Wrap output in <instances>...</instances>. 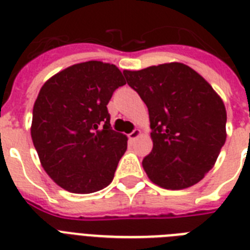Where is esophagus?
<instances>
[{
  "mask_svg": "<svg viewBox=\"0 0 250 250\" xmlns=\"http://www.w3.org/2000/svg\"><path fill=\"white\" fill-rule=\"evenodd\" d=\"M140 135H141V131H140V129H133L132 132H131V133H129V135H128V139H129V140H131V141H133V140H136L137 137L140 136Z\"/></svg>",
  "mask_w": 250,
  "mask_h": 250,
  "instance_id": "esophagus-1",
  "label": "esophagus"
}]
</instances>
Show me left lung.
Instances as JSON below:
<instances>
[{
  "mask_svg": "<svg viewBox=\"0 0 250 250\" xmlns=\"http://www.w3.org/2000/svg\"><path fill=\"white\" fill-rule=\"evenodd\" d=\"M148 106L153 149L143 160L148 178L184 189L213 168L226 143L225 104L200 74L179 62L123 71Z\"/></svg>",
  "mask_w": 250,
  "mask_h": 250,
  "instance_id": "8db88e82",
  "label": "left lung"
}]
</instances>
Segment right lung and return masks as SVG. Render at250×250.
<instances>
[{
	"label": "right lung",
	"mask_w": 250,
	"mask_h": 250,
	"mask_svg": "<svg viewBox=\"0 0 250 250\" xmlns=\"http://www.w3.org/2000/svg\"><path fill=\"white\" fill-rule=\"evenodd\" d=\"M125 84L115 64L88 61L41 86L31 136L44 170L63 189L93 193L113 180L128 139L111 129L106 105Z\"/></svg>",
	"instance_id": "right-lung-1"
}]
</instances>
